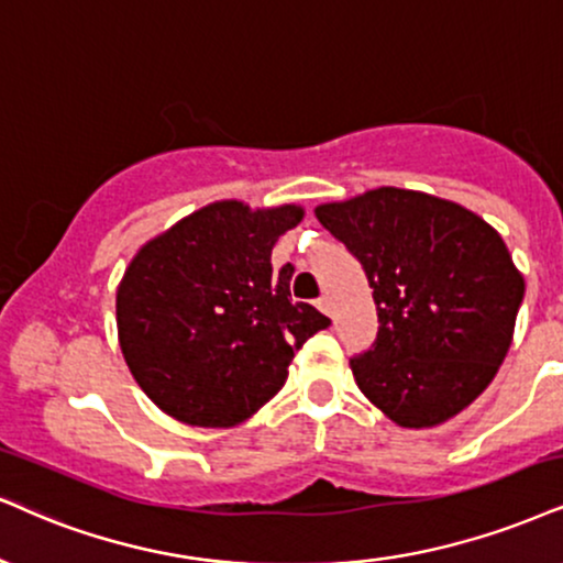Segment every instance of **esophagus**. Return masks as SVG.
<instances>
[{"instance_id":"obj_1","label":"esophagus","mask_w":563,"mask_h":563,"mask_svg":"<svg viewBox=\"0 0 563 563\" xmlns=\"http://www.w3.org/2000/svg\"><path fill=\"white\" fill-rule=\"evenodd\" d=\"M316 308L318 310H321V313H325V316H331V302H329V297H318V300H316Z\"/></svg>"}]
</instances>
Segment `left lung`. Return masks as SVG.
Here are the masks:
<instances>
[{
	"mask_svg": "<svg viewBox=\"0 0 563 563\" xmlns=\"http://www.w3.org/2000/svg\"><path fill=\"white\" fill-rule=\"evenodd\" d=\"M316 217L363 263L378 339L350 367L360 391L401 428H433L496 378L525 276L501 234L454 200L405 187L316 206Z\"/></svg>",
	"mask_w": 563,
	"mask_h": 563,
	"instance_id": "1",
	"label": "left lung"
}]
</instances>
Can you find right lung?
I'll list each match as a JSON object with an SVG mask.
<instances>
[{
    "label": "right lung",
    "mask_w": 563,
    "mask_h": 563,
    "mask_svg": "<svg viewBox=\"0 0 563 563\" xmlns=\"http://www.w3.org/2000/svg\"><path fill=\"white\" fill-rule=\"evenodd\" d=\"M297 203L217 200L137 250L117 287V336L145 397L185 426L232 428L284 386L295 350L331 325L289 300L292 268L271 250Z\"/></svg>",
    "instance_id": "right-lung-1"
}]
</instances>
